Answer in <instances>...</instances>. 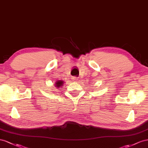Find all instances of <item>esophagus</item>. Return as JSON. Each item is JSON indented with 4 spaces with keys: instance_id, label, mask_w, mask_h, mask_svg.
Listing matches in <instances>:
<instances>
[{
    "instance_id": "obj_1",
    "label": "esophagus",
    "mask_w": 148,
    "mask_h": 148,
    "mask_svg": "<svg viewBox=\"0 0 148 148\" xmlns=\"http://www.w3.org/2000/svg\"><path fill=\"white\" fill-rule=\"evenodd\" d=\"M73 80H74V81L77 82V81H78V80H79V78H78V77H73Z\"/></svg>"
}]
</instances>
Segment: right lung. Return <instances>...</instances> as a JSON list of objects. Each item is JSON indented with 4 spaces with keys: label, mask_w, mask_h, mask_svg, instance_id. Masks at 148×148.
Wrapping results in <instances>:
<instances>
[{
    "label": "right lung",
    "mask_w": 148,
    "mask_h": 148,
    "mask_svg": "<svg viewBox=\"0 0 148 148\" xmlns=\"http://www.w3.org/2000/svg\"><path fill=\"white\" fill-rule=\"evenodd\" d=\"M63 83H64V82H63L62 81H56V82L55 84V86H54L59 88L61 86H63Z\"/></svg>",
    "instance_id": "obj_1"
}]
</instances>
